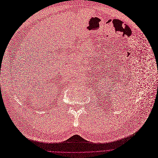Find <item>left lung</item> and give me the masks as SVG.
I'll return each instance as SVG.
<instances>
[{
	"mask_svg": "<svg viewBox=\"0 0 158 158\" xmlns=\"http://www.w3.org/2000/svg\"><path fill=\"white\" fill-rule=\"evenodd\" d=\"M114 63H115V64L117 63V62H116V61H115V62H114ZM101 83H102V85H104V87H103V88H106V87H108V83H110V80L108 79V81L107 79H105V80H102V82H101ZM110 86H112L110 85ZM99 87H101V86H100Z\"/></svg>",
	"mask_w": 158,
	"mask_h": 158,
	"instance_id": "left-lung-1",
	"label": "left lung"
}]
</instances>
